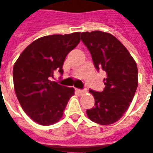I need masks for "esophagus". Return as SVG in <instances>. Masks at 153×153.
Returning <instances> with one entry per match:
<instances>
[{"label": "esophagus", "mask_w": 153, "mask_h": 153, "mask_svg": "<svg viewBox=\"0 0 153 153\" xmlns=\"http://www.w3.org/2000/svg\"><path fill=\"white\" fill-rule=\"evenodd\" d=\"M76 91H77V93H79V94H83V93H85L83 90H81V89H76Z\"/></svg>", "instance_id": "esophagus-1"}]
</instances>
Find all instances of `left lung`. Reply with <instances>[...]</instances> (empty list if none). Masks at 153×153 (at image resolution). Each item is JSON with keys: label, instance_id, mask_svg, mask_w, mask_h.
<instances>
[{"label": "left lung", "instance_id": "1", "mask_svg": "<svg viewBox=\"0 0 153 153\" xmlns=\"http://www.w3.org/2000/svg\"><path fill=\"white\" fill-rule=\"evenodd\" d=\"M81 39L92 55L97 70L106 71L102 92L90 89L95 106L87 110L92 121L111 125L121 118L133 101L138 87V67L128 51L108 33L83 32Z\"/></svg>", "mask_w": 153, "mask_h": 153}]
</instances>
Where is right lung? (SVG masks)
<instances>
[{"instance_id":"obj_1","label":"right lung","mask_w":153,"mask_h":153,"mask_svg":"<svg viewBox=\"0 0 153 153\" xmlns=\"http://www.w3.org/2000/svg\"><path fill=\"white\" fill-rule=\"evenodd\" d=\"M79 32L45 36L33 42L20 54L13 68L15 94L25 112L41 125L60 120L73 88L49 80L55 70L63 74L68 53L80 42Z\"/></svg>"}]
</instances>
